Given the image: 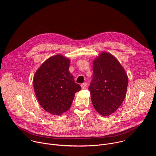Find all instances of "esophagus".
Segmentation results:
<instances>
[{
  "label": "esophagus",
  "instance_id": "obj_1",
  "mask_svg": "<svg viewBox=\"0 0 156 156\" xmlns=\"http://www.w3.org/2000/svg\"><path fill=\"white\" fill-rule=\"evenodd\" d=\"M86 86H87L86 83H83V84H81V87L82 89H84V88L86 87Z\"/></svg>",
  "mask_w": 156,
  "mask_h": 156
}]
</instances>
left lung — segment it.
I'll list each match as a JSON object with an SVG mask.
<instances>
[{
  "label": "left lung",
  "mask_w": 156,
  "mask_h": 156,
  "mask_svg": "<svg viewBox=\"0 0 156 156\" xmlns=\"http://www.w3.org/2000/svg\"><path fill=\"white\" fill-rule=\"evenodd\" d=\"M93 77L89 90L93 106L102 116L119 108L127 90L128 76L118 60L111 54L101 52L93 61Z\"/></svg>",
  "instance_id": "left-lung-1"
}]
</instances>
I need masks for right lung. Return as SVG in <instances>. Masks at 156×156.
Listing matches in <instances>:
<instances>
[{
	"instance_id": "1",
	"label": "right lung",
	"mask_w": 156,
	"mask_h": 156,
	"mask_svg": "<svg viewBox=\"0 0 156 156\" xmlns=\"http://www.w3.org/2000/svg\"><path fill=\"white\" fill-rule=\"evenodd\" d=\"M70 65L69 58L57 54L48 58L34 75L33 86L39 104L52 115L66 112L75 94L81 90L69 71Z\"/></svg>"
}]
</instances>
